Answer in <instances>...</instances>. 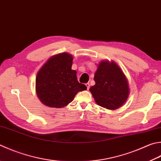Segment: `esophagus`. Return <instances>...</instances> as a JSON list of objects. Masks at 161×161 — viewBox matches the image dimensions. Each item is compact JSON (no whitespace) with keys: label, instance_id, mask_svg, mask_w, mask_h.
Wrapping results in <instances>:
<instances>
[{"label":"esophagus","instance_id":"34e87169","mask_svg":"<svg viewBox=\"0 0 161 161\" xmlns=\"http://www.w3.org/2000/svg\"><path fill=\"white\" fill-rule=\"evenodd\" d=\"M86 87H87V89L89 90V88H90V83H87L86 84Z\"/></svg>","mask_w":161,"mask_h":161}]
</instances>
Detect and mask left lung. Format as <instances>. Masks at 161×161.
Masks as SVG:
<instances>
[{
  "label": "left lung",
  "instance_id": "1",
  "mask_svg": "<svg viewBox=\"0 0 161 161\" xmlns=\"http://www.w3.org/2000/svg\"><path fill=\"white\" fill-rule=\"evenodd\" d=\"M94 80L95 85L89 90L99 106L115 110L125 104L130 95L128 80L114 61L100 62Z\"/></svg>",
  "mask_w": 161,
  "mask_h": 161
}]
</instances>
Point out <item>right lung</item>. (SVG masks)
<instances>
[{"label": "right lung", "mask_w": 161, "mask_h": 161, "mask_svg": "<svg viewBox=\"0 0 161 161\" xmlns=\"http://www.w3.org/2000/svg\"><path fill=\"white\" fill-rule=\"evenodd\" d=\"M73 56L62 53L50 57L39 69L36 78V92L47 107L62 108L74 100L76 94L87 90L78 81L76 71L72 70Z\"/></svg>", "instance_id": "add662e5"}]
</instances>
